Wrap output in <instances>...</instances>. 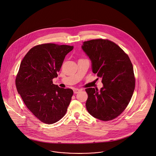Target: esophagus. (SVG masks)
Listing matches in <instances>:
<instances>
[{"label":"esophagus","instance_id":"esophagus-1","mask_svg":"<svg viewBox=\"0 0 156 156\" xmlns=\"http://www.w3.org/2000/svg\"><path fill=\"white\" fill-rule=\"evenodd\" d=\"M79 91H80V90L79 89H77V88H74V89H73V92H74V94H77Z\"/></svg>","mask_w":156,"mask_h":156}]
</instances>
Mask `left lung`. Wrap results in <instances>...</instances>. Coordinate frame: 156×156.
I'll return each mask as SVG.
<instances>
[{
	"label": "left lung",
	"instance_id": "8db88e82",
	"mask_svg": "<svg viewBox=\"0 0 156 156\" xmlns=\"http://www.w3.org/2000/svg\"><path fill=\"white\" fill-rule=\"evenodd\" d=\"M82 48L91 61L92 72L103 84L99 91L92 87L85 89L86 109L96 119L113 120L125 110L132 97L135 86L132 64L128 55L108 40L86 41Z\"/></svg>",
	"mask_w": 156,
	"mask_h": 156
}]
</instances>
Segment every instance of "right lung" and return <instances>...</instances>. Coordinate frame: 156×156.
<instances>
[{
	"instance_id": "add662e5",
	"label": "right lung",
	"mask_w": 156,
	"mask_h": 156,
	"mask_svg": "<svg viewBox=\"0 0 156 156\" xmlns=\"http://www.w3.org/2000/svg\"><path fill=\"white\" fill-rule=\"evenodd\" d=\"M73 46L54 43L32 48L22 60L15 79L18 94L31 113L53 124L66 114L73 91L53 84L66 55Z\"/></svg>"
}]
</instances>
